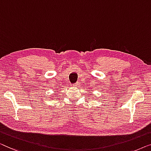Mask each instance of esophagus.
Returning <instances> with one entry per match:
<instances>
[{"label": "esophagus", "mask_w": 151, "mask_h": 151, "mask_svg": "<svg viewBox=\"0 0 151 151\" xmlns=\"http://www.w3.org/2000/svg\"><path fill=\"white\" fill-rule=\"evenodd\" d=\"M73 86H74V87H78V86H79V83H76L73 84Z\"/></svg>", "instance_id": "esophagus-1"}]
</instances>
